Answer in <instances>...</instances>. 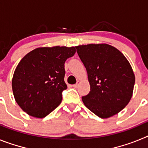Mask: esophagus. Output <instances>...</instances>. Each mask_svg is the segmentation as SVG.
Wrapping results in <instances>:
<instances>
[{"label": "esophagus", "instance_id": "esophagus-1", "mask_svg": "<svg viewBox=\"0 0 148 148\" xmlns=\"http://www.w3.org/2000/svg\"><path fill=\"white\" fill-rule=\"evenodd\" d=\"M79 84H80V82H77V83L75 84H73V87H74V88H77V87H78V85H79Z\"/></svg>", "mask_w": 148, "mask_h": 148}]
</instances>
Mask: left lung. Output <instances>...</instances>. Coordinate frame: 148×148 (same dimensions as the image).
Instances as JSON below:
<instances>
[{
  "mask_svg": "<svg viewBox=\"0 0 148 148\" xmlns=\"http://www.w3.org/2000/svg\"><path fill=\"white\" fill-rule=\"evenodd\" d=\"M90 85L84 104L94 114L108 119L119 113L132 98L135 75L125 56L107 44L75 47Z\"/></svg>",
  "mask_w": 148,
  "mask_h": 148,
  "instance_id": "1",
  "label": "left lung"
}]
</instances>
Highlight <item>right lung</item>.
Here are the masks:
<instances>
[{"mask_svg": "<svg viewBox=\"0 0 148 148\" xmlns=\"http://www.w3.org/2000/svg\"><path fill=\"white\" fill-rule=\"evenodd\" d=\"M75 53L74 47H38L27 53L15 68L12 80L13 95L24 112L42 119L61 102L64 63Z\"/></svg>", "mask_w": 148, "mask_h": 148, "instance_id": "add662e5", "label": "right lung"}]
</instances>
